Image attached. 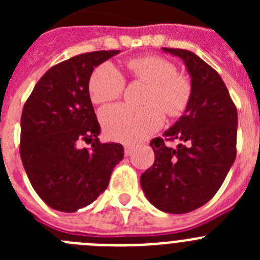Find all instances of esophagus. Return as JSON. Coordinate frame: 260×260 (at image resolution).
Instances as JSON below:
<instances>
[{
    "instance_id": "1",
    "label": "esophagus",
    "mask_w": 260,
    "mask_h": 260,
    "mask_svg": "<svg viewBox=\"0 0 260 260\" xmlns=\"http://www.w3.org/2000/svg\"><path fill=\"white\" fill-rule=\"evenodd\" d=\"M123 150H125V155L128 156L130 153L134 151V147L132 146V144H125V147H123Z\"/></svg>"
}]
</instances>
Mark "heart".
Wrapping results in <instances>:
<instances>
[{"instance_id": "b5f03b06", "label": "heart", "mask_w": 260, "mask_h": 260, "mask_svg": "<svg viewBox=\"0 0 260 260\" xmlns=\"http://www.w3.org/2000/svg\"><path fill=\"white\" fill-rule=\"evenodd\" d=\"M128 69L137 79L148 84L144 107L116 104L100 112L105 134L114 141L137 142L161 127L164 114L177 117L183 113L191 98L189 78L178 73L173 62L158 56L138 57L128 62ZM122 73L110 62L93 70L88 83L89 96L96 104L118 98L125 89Z\"/></svg>"}]
</instances>
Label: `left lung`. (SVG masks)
<instances>
[{
  "instance_id": "1",
  "label": "left lung",
  "mask_w": 260,
  "mask_h": 260,
  "mask_svg": "<svg viewBox=\"0 0 260 260\" xmlns=\"http://www.w3.org/2000/svg\"><path fill=\"white\" fill-rule=\"evenodd\" d=\"M185 62L191 98L164 137L151 141L155 162L141 176L147 199L162 212L186 213L217 192L237 153V108L219 73L190 50L162 48ZM165 140H180L171 149Z\"/></svg>"
}]
</instances>
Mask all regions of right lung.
<instances>
[{"label": "right lung", "instance_id": "obj_1", "mask_svg": "<svg viewBox=\"0 0 260 260\" xmlns=\"http://www.w3.org/2000/svg\"><path fill=\"white\" fill-rule=\"evenodd\" d=\"M117 53H83L52 66L23 107L20 158L32 187L53 210L75 212L96 201L122 160V144L99 141L88 89L93 69ZM82 143L91 147L82 149Z\"/></svg>", "mask_w": 260, "mask_h": 260}]
</instances>
